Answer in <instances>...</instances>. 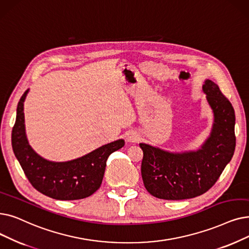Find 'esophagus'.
Masks as SVG:
<instances>
[{"mask_svg":"<svg viewBox=\"0 0 249 249\" xmlns=\"http://www.w3.org/2000/svg\"><path fill=\"white\" fill-rule=\"evenodd\" d=\"M128 140L130 142H137L139 140V136L136 133H131L128 135Z\"/></svg>","mask_w":249,"mask_h":249,"instance_id":"obj_1","label":"esophagus"}]
</instances>
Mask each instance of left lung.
Masks as SVG:
<instances>
[{
	"label": "left lung",
	"instance_id": "8db88e82",
	"mask_svg": "<svg viewBox=\"0 0 249 249\" xmlns=\"http://www.w3.org/2000/svg\"><path fill=\"white\" fill-rule=\"evenodd\" d=\"M202 89L213 109L214 123L201 149L172 154L145 143L139 144L143 151V184L155 197L180 200L201 196L218 181L234 155L233 107L213 81L205 80Z\"/></svg>",
	"mask_w": 249,
	"mask_h": 249
}]
</instances>
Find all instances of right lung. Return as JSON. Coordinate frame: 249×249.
I'll list each match as a JSON object with an SVG mask.
<instances>
[{
    "label": "right lung",
    "mask_w": 249,
    "mask_h": 249,
    "mask_svg": "<svg viewBox=\"0 0 249 249\" xmlns=\"http://www.w3.org/2000/svg\"><path fill=\"white\" fill-rule=\"evenodd\" d=\"M27 92L28 89L18 103L12 130V147L30 184L55 199L76 200L90 196L102 184L107 158L124 146V140L107 143L66 163H53L42 159L30 147L25 135L23 106Z\"/></svg>",
    "instance_id": "obj_1"
}]
</instances>
